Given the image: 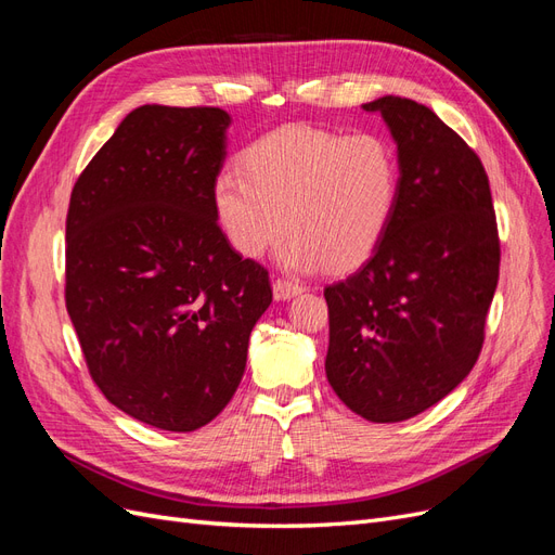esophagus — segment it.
<instances>
[{
	"instance_id": "esophagus-1",
	"label": "esophagus",
	"mask_w": 555,
	"mask_h": 555,
	"mask_svg": "<svg viewBox=\"0 0 555 555\" xmlns=\"http://www.w3.org/2000/svg\"><path fill=\"white\" fill-rule=\"evenodd\" d=\"M306 292V287L304 284H298V282H292V280H275L273 282V296H275V300H289V298H294V296H298V294H304Z\"/></svg>"
}]
</instances>
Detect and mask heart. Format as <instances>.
Segmentation results:
<instances>
[{
	"label": "heart",
	"instance_id": "b5f03b06",
	"mask_svg": "<svg viewBox=\"0 0 555 555\" xmlns=\"http://www.w3.org/2000/svg\"><path fill=\"white\" fill-rule=\"evenodd\" d=\"M238 171L212 184L229 245L257 259L287 224L280 261L298 273L354 271L389 231L400 192L396 150L371 131L280 127L245 147Z\"/></svg>",
	"mask_w": 555,
	"mask_h": 555
}]
</instances>
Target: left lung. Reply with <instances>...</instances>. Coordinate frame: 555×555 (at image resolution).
<instances>
[{"label":"left lung","instance_id":"1","mask_svg":"<svg viewBox=\"0 0 555 555\" xmlns=\"http://www.w3.org/2000/svg\"><path fill=\"white\" fill-rule=\"evenodd\" d=\"M398 147L393 220L357 273L328 284L326 377L359 416L396 424L469 375L498 287L500 241L479 157L428 106L379 96Z\"/></svg>","mask_w":555,"mask_h":555}]
</instances>
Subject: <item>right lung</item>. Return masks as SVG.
<instances>
[{"label":"right lung","mask_w":555,"mask_h":555,"mask_svg":"<svg viewBox=\"0 0 555 555\" xmlns=\"http://www.w3.org/2000/svg\"><path fill=\"white\" fill-rule=\"evenodd\" d=\"M222 108L131 111L74 184L66 312L117 410L162 430L210 424L236 393L273 300L263 266L217 224Z\"/></svg>","instance_id":"obj_1"}]
</instances>
